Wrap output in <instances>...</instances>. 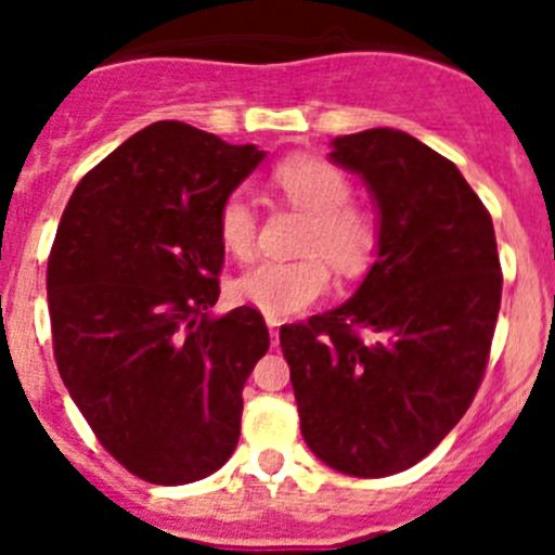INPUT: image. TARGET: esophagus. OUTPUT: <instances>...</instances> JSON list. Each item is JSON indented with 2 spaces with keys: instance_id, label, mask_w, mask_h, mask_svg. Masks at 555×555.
I'll use <instances>...</instances> for the list:
<instances>
[{
  "instance_id": "1",
  "label": "esophagus",
  "mask_w": 555,
  "mask_h": 555,
  "mask_svg": "<svg viewBox=\"0 0 555 555\" xmlns=\"http://www.w3.org/2000/svg\"><path fill=\"white\" fill-rule=\"evenodd\" d=\"M269 325V338H272V345H278V336H281V320L278 317H267Z\"/></svg>"
}]
</instances>
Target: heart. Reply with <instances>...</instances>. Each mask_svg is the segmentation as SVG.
<instances>
[{
    "instance_id": "heart-1",
    "label": "heart",
    "mask_w": 555,
    "mask_h": 555,
    "mask_svg": "<svg viewBox=\"0 0 555 555\" xmlns=\"http://www.w3.org/2000/svg\"><path fill=\"white\" fill-rule=\"evenodd\" d=\"M274 191L308 214L300 235V258L258 261L233 281V297L267 317H292L331 292L332 263L341 278L352 281L370 272L380 247V228L370 208L352 203V183L345 171L325 158L294 155L274 166ZM222 247L235 258H249L258 235V219L242 194L222 199L217 214Z\"/></svg>"
}]
</instances>
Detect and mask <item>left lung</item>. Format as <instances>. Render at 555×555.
<instances>
[{
  "mask_svg": "<svg viewBox=\"0 0 555 555\" xmlns=\"http://www.w3.org/2000/svg\"><path fill=\"white\" fill-rule=\"evenodd\" d=\"M380 210V247L356 297L281 327L300 430L327 467L386 478L423 461L475 400L500 272L489 210L461 171L389 127L333 141Z\"/></svg>",
  "mask_w": 555,
  "mask_h": 555,
  "instance_id": "left-lung-1",
  "label": "left lung"
}]
</instances>
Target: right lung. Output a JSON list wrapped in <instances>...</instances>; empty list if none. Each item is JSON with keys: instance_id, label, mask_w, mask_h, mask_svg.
<instances>
[{"instance_id": "right-lung-1", "label": "right lung", "mask_w": 555, "mask_h": 555, "mask_svg": "<svg viewBox=\"0 0 555 555\" xmlns=\"http://www.w3.org/2000/svg\"><path fill=\"white\" fill-rule=\"evenodd\" d=\"M261 160L253 144L155 121L88 171L57 224V372L102 448L150 483L208 478L238 444L242 389L269 331L249 306L210 317L217 214Z\"/></svg>"}]
</instances>
